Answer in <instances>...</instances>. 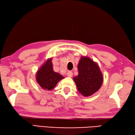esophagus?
Returning a JSON list of instances; mask_svg holds the SVG:
<instances>
[{"mask_svg":"<svg viewBox=\"0 0 135 135\" xmlns=\"http://www.w3.org/2000/svg\"><path fill=\"white\" fill-rule=\"evenodd\" d=\"M67 76L69 77H71L73 76V73L72 71H69L67 73Z\"/></svg>","mask_w":135,"mask_h":135,"instance_id":"esophagus-1","label":"esophagus"}]
</instances>
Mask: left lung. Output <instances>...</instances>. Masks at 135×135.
I'll return each instance as SVG.
<instances>
[{"label": "left lung", "instance_id": "left-lung-1", "mask_svg": "<svg viewBox=\"0 0 135 135\" xmlns=\"http://www.w3.org/2000/svg\"><path fill=\"white\" fill-rule=\"evenodd\" d=\"M77 68L79 74L73 80L78 91L85 97L97 92L102 85L103 77L97 63L86 56H81Z\"/></svg>", "mask_w": 135, "mask_h": 135}]
</instances>
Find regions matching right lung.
Returning <instances> with one entry per match:
<instances>
[{"label": "right lung", "mask_w": 135, "mask_h": 135, "mask_svg": "<svg viewBox=\"0 0 135 135\" xmlns=\"http://www.w3.org/2000/svg\"><path fill=\"white\" fill-rule=\"evenodd\" d=\"M52 68V58H50L41 66L36 73L37 82L44 90H52L59 81L64 78L58 73L55 72Z\"/></svg>", "instance_id": "right-lung-1"}]
</instances>
